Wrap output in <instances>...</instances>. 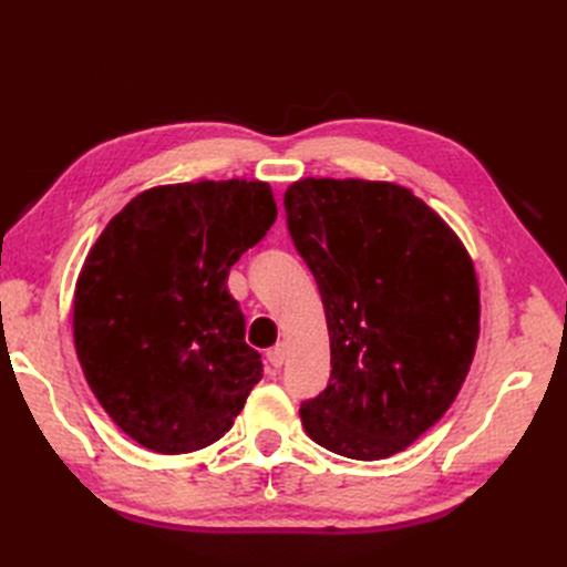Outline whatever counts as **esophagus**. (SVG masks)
Instances as JSON below:
<instances>
[{"instance_id": "esophagus-1", "label": "esophagus", "mask_w": 567, "mask_h": 567, "mask_svg": "<svg viewBox=\"0 0 567 567\" xmlns=\"http://www.w3.org/2000/svg\"><path fill=\"white\" fill-rule=\"evenodd\" d=\"M286 346H274L269 352H267V359H269V364L271 367H284V362H286Z\"/></svg>"}]
</instances>
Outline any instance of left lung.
<instances>
[{
	"mask_svg": "<svg viewBox=\"0 0 567 567\" xmlns=\"http://www.w3.org/2000/svg\"><path fill=\"white\" fill-rule=\"evenodd\" d=\"M288 234L315 274L331 379L300 404L307 435L379 461L452 406L480 333V293L456 234L404 186L300 179L284 196Z\"/></svg>",
	"mask_w": 567,
	"mask_h": 567,
	"instance_id": "left-lung-1",
	"label": "left lung"
}]
</instances>
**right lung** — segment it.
I'll list each match as a JSON object with an SVG mask.
<instances>
[{
	"mask_svg": "<svg viewBox=\"0 0 567 567\" xmlns=\"http://www.w3.org/2000/svg\"><path fill=\"white\" fill-rule=\"evenodd\" d=\"M277 219L265 182L158 186L99 236L75 288V350L120 431L158 454L208 447L262 379L229 269Z\"/></svg>",
	"mask_w": 567,
	"mask_h": 567,
	"instance_id": "obj_1",
	"label": "right lung"
}]
</instances>
